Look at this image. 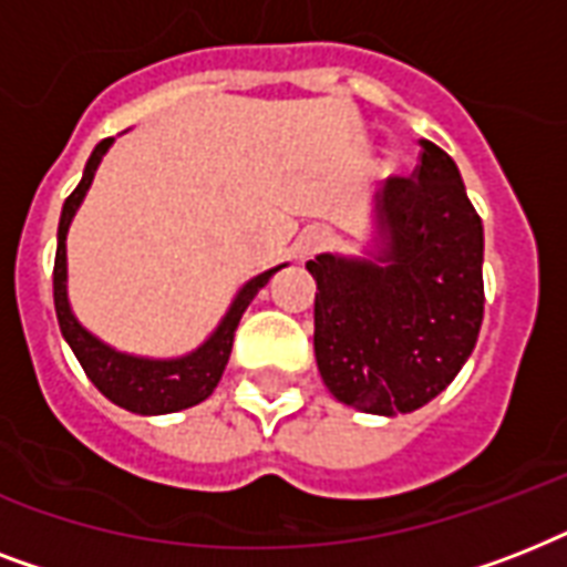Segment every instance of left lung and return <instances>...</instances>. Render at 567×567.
Instances as JSON below:
<instances>
[{"label":"left lung","mask_w":567,"mask_h":567,"mask_svg":"<svg viewBox=\"0 0 567 567\" xmlns=\"http://www.w3.org/2000/svg\"><path fill=\"white\" fill-rule=\"evenodd\" d=\"M377 261L318 256L315 359L332 394L362 412H414L453 382L483 327V220L456 162L421 141L412 176L379 194Z\"/></svg>","instance_id":"obj_1"}]
</instances>
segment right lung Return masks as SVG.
I'll use <instances>...</instances> for the list:
<instances>
[{
  "label": "right lung",
  "instance_id": "right-lung-1",
  "mask_svg": "<svg viewBox=\"0 0 567 567\" xmlns=\"http://www.w3.org/2000/svg\"><path fill=\"white\" fill-rule=\"evenodd\" d=\"M111 146V137L100 141L96 150L91 153L87 164H84L82 182L75 185V190L64 199V212H61V223H58V249H55V270H52V288H55V315L64 332L66 344L73 347L75 359L82 362L84 373L93 385L100 388L102 394L109 396L111 403L123 405L128 412L137 414H167L188 409V405L203 403L205 396L212 394L217 382H220L226 362H229L231 341H235V329L240 323V315L247 311L258 288H265L267 279L279 270H267V274L249 279L240 293L231 302L229 315L223 318L208 341H205L196 353L185 355V359H173V362H150V359H135V355L114 353L111 347L84 332L79 327V320L70 311L66 302V229L73 220L75 208L84 199L87 188H91L93 173L100 167V158Z\"/></svg>",
  "mask_w": 567,
  "mask_h": 567
}]
</instances>
